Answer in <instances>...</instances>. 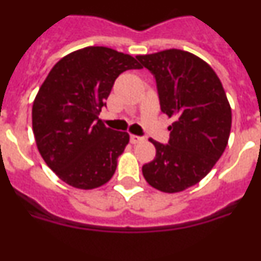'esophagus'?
I'll return each mask as SVG.
<instances>
[{
  "label": "esophagus",
  "mask_w": 261,
  "mask_h": 261,
  "mask_svg": "<svg viewBox=\"0 0 261 261\" xmlns=\"http://www.w3.org/2000/svg\"><path fill=\"white\" fill-rule=\"evenodd\" d=\"M144 141V137L141 136H136V135H130V142L132 144H138V142Z\"/></svg>",
  "instance_id": "esophagus-1"
}]
</instances>
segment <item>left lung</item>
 Masks as SVG:
<instances>
[{"label": "left lung", "instance_id": "1", "mask_svg": "<svg viewBox=\"0 0 261 261\" xmlns=\"http://www.w3.org/2000/svg\"><path fill=\"white\" fill-rule=\"evenodd\" d=\"M136 59L155 78L161 111L174 119L167 144L150 140L156 154L142 174L156 190L180 192L206 176L223 154L231 108L220 78L192 53L166 49Z\"/></svg>", "mask_w": 261, "mask_h": 261}]
</instances>
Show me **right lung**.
<instances>
[{"label": "right lung", "instance_id": "right-lung-1", "mask_svg": "<svg viewBox=\"0 0 261 261\" xmlns=\"http://www.w3.org/2000/svg\"><path fill=\"white\" fill-rule=\"evenodd\" d=\"M129 69L141 65L111 48L86 47L62 57L39 89L32 106L36 145L69 186L93 190L115 174L129 135L107 128L99 114L116 78Z\"/></svg>", "mask_w": 261, "mask_h": 261}]
</instances>
